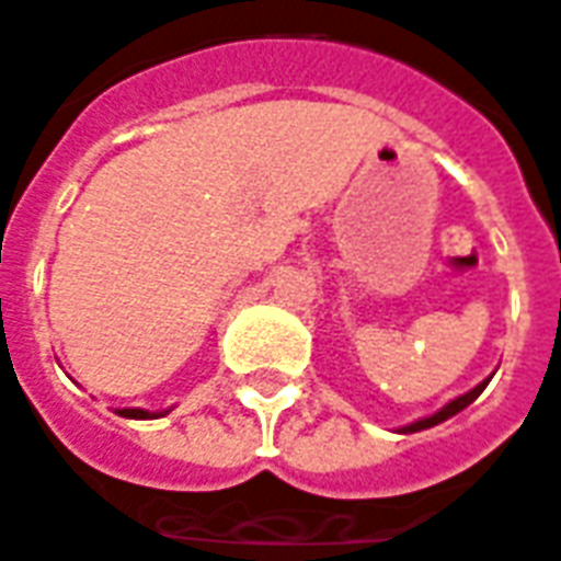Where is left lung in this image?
<instances>
[{
	"instance_id": "8db88e82",
	"label": "left lung",
	"mask_w": 561,
	"mask_h": 561,
	"mask_svg": "<svg viewBox=\"0 0 561 561\" xmlns=\"http://www.w3.org/2000/svg\"><path fill=\"white\" fill-rule=\"evenodd\" d=\"M488 383H491V377H488V380H481L479 386H472L470 392H463V396L451 398L449 404H446V408H439L437 413H431V416H425V419H416V422H410V425H404V428H398V431H401V434H416V431L434 428V425L446 422V419H451L455 413H460L463 408H470L472 401H476V398L484 392V386H488Z\"/></svg>"
}]
</instances>
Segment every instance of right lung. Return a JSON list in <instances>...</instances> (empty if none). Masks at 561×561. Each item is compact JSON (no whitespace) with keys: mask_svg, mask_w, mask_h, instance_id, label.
Segmentation results:
<instances>
[{"mask_svg":"<svg viewBox=\"0 0 561 561\" xmlns=\"http://www.w3.org/2000/svg\"><path fill=\"white\" fill-rule=\"evenodd\" d=\"M165 413H169V410H163V413H151V410H142V408L118 410V416H124V419H160V416H165Z\"/></svg>","mask_w":561,"mask_h":561,"instance_id":"1","label":"right lung"}]
</instances>
